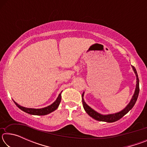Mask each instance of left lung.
<instances>
[{
	"label": "left lung",
	"instance_id": "8db88e82",
	"mask_svg": "<svg viewBox=\"0 0 147 147\" xmlns=\"http://www.w3.org/2000/svg\"><path fill=\"white\" fill-rule=\"evenodd\" d=\"M131 67H132L134 73L136 74V88L135 89V92H134V94L131 98V100L127 106H126V108L123 109V110L119 111L118 113H113V114H108V115H102V114L96 112V111H94V109H92L91 107H89L88 104H87L85 101H84V94L83 93L82 95V104H83V107L84 109H85L86 112L88 114V115L91 117L92 118L95 119L96 121H103V122H107V123H113V122H115L119 120V119H121L124 115H125L126 113H127L130 109L133 108L134 106L135 105L137 99H138L139 93V80L138 78V73H137L136 69H135L134 66L131 65Z\"/></svg>",
	"mask_w": 147,
	"mask_h": 147
}]
</instances>
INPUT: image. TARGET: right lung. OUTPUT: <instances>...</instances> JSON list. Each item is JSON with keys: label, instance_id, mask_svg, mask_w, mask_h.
<instances>
[{"label": "right lung", "instance_id": "right-lung-1", "mask_svg": "<svg viewBox=\"0 0 147 147\" xmlns=\"http://www.w3.org/2000/svg\"><path fill=\"white\" fill-rule=\"evenodd\" d=\"M62 92V91H61ZM59 94V95L57 98L56 100L54 102L51 104V105L45 107V108H41V109H34V108H25V107L21 106L19 105L16 102H14V103L16 104V105L18 107L19 109H21L22 111H24L28 114H30V115H45L49 114L50 113L53 112L54 110L58 108V107L59 105V103L61 102V93Z\"/></svg>", "mask_w": 147, "mask_h": 147}]
</instances>
